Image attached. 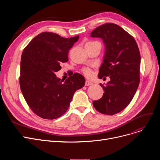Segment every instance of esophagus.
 Wrapping results in <instances>:
<instances>
[{"label": "esophagus", "instance_id": "esophagus-1", "mask_svg": "<svg viewBox=\"0 0 160 160\" xmlns=\"http://www.w3.org/2000/svg\"><path fill=\"white\" fill-rule=\"evenodd\" d=\"M92 84H93V82H91V81H89V80H86V81L85 85H86V86H91V85H92Z\"/></svg>", "mask_w": 160, "mask_h": 160}]
</instances>
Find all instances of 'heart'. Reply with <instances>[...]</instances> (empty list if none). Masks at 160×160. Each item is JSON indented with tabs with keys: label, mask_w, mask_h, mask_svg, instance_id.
<instances>
[{
	"label": "heart",
	"mask_w": 160,
	"mask_h": 160,
	"mask_svg": "<svg viewBox=\"0 0 160 160\" xmlns=\"http://www.w3.org/2000/svg\"><path fill=\"white\" fill-rule=\"evenodd\" d=\"M82 72L86 76H87V77H91V76L92 75V72H91V69L88 68V67H86V68H83L82 69Z\"/></svg>",
	"instance_id": "heart-1"
}]
</instances>
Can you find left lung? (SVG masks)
Wrapping results in <instances>:
<instances>
[{
    "label": "left lung",
    "instance_id": "left-lung-1",
    "mask_svg": "<svg viewBox=\"0 0 160 160\" xmlns=\"http://www.w3.org/2000/svg\"><path fill=\"white\" fill-rule=\"evenodd\" d=\"M93 38H100L104 43L106 51L98 77H110L106 86L100 83L104 93L93 102L101 113L112 115L127 107L139 84V50L136 40L119 25L106 23L91 33Z\"/></svg>",
    "mask_w": 160,
    "mask_h": 160
}]
</instances>
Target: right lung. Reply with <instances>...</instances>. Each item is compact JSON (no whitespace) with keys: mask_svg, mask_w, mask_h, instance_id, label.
<instances>
[{"mask_svg":"<svg viewBox=\"0 0 160 160\" xmlns=\"http://www.w3.org/2000/svg\"><path fill=\"white\" fill-rule=\"evenodd\" d=\"M79 36L64 38L53 32H42L24 48L21 61L20 88L32 111L41 118L54 119L69 108L75 91L85 78L74 73L64 82L55 74L68 62V53Z\"/></svg>","mask_w":160,"mask_h":160,"instance_id":"1","label":"right lung"}]
</instances>
